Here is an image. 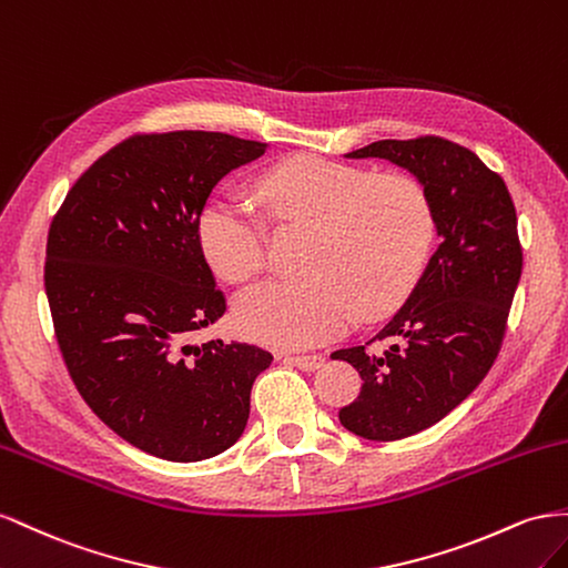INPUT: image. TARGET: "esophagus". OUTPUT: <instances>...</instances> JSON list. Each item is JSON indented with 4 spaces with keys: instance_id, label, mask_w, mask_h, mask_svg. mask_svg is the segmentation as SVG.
Returning a JSON list of instances; mask_svg holds the SVG:
<instances>
[{
    "instance_id": "esophagus-1",
    "label": "esophagus",
    "mask_w": 568,
    "mask_h": 568,
    "mask_svg": "<svg viewBox=\"0 0 568 568\" xmlns=\"http://www.w3.org/2000/svg\"><path fill=\"white\" fill-rule=\"evenodd\" d=\"M285 362L302 371H316L323 366V356L321 354H295V356H285Z\"/></svg>"
}]
</instances>
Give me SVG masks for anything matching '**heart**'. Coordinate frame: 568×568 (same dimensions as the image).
Listing matches in <instances>:
<instances>
[{
  "label": "heart",
  "mask_w": 568,
  "mask_h": 568,
  "mask_svg": "<svg viewBox=\"0 0 568 568\" xmlns=\"http://www.w3.org/2000/svg\"><path fill=\"white\" fill-rule=\"evenodd\" d=\"M268 212L312 225L300 281H266L233 306L235 328L262 345L300 349L374 318L412 293L433 242V206L418 181L371 175L312 154L285 159L256 183ZM200 250L221 278L245 283L264 268L266 229L252 209L214 197L197 219Z\"/></svg>",
  "instance_id": "heart-1"
}]
</instances>
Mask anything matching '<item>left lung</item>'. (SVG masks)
<instances>
[{
  "mask_svg": "<svg viewBox=\"0 0 568 568\" xmlns=\"http://www.w3.org/2000/svg\"><path fill=\"white\" fill-rule=\"evenodd\" d=\"M345 156L407 169L428 192L440 237L397 314L366 345L331 354L364 381L339 424L366 440H402L459 407L497 359L524 268L516 209L497 173L443 138L378 140Z\"/></svg>",
  "mask_w": 568,
  "mask_h": 568,
  "instance_id": "8db88e82",
  "label": "left lung"
}]
</instances>
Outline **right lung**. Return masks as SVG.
Here are the masks:
<instances>
[{"instance_id": "right-lung-1", "label": "right lung", "mask_w": 568, "mask_h": 568, "mask_svg": "<svg viewBox=\"0 0 568 568\" xmlns=\"http://www.w3.org/2000/svg\"><path fill=\"white\" fill-rule=\"evenodd\" d=\"M268 150L225 133L128 138L78 178L47 237L44 290L57 343L88 407L125 443L202 462L237 443L254 378L273 354L187 337L225 297L197 219L221 178Z\"/></svg>"}]
</instances>
